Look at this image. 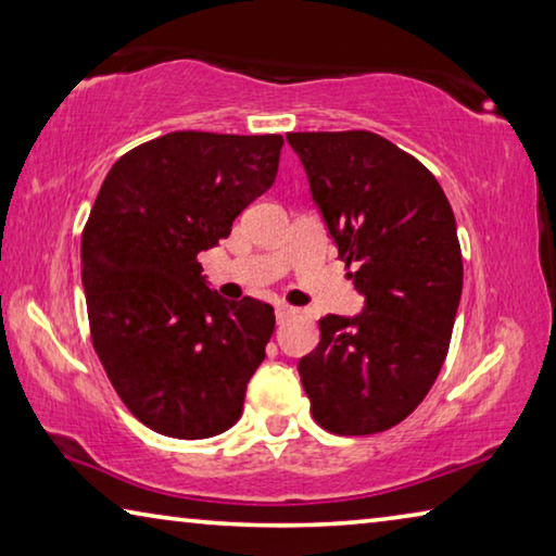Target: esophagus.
I'll return each instance as SVG.
<instances>
[{
    "instance_id": "obj_1",
    "label": "esophagus",
    "mask_w": 556,
    "mask_h": 556,
    "mask_svg": "<svg viewBox=\"0 0 556 556\" xmlns=\"http://www.w3.org/2000/svg\"><path fill=\"white\" fill-rule=\"evenodd\" d=\"M275 314H277V324H287L289 318H294L299 312L294 306H287V304H279L277 308H275Z\"/></svg>"
}]
</instances>
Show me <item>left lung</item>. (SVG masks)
Instances as JSON below:
<instances>
[{
	"mask_svg": "<svg viewBox=\"0 0 556 556\" xmlns=\"http://www.w3.org/2000/svg\"><path fill=\"white\" fill-rule=\"evenodd\" d=\"M363 312L318 321L299 361L314 419L331 434H378L407 419L446 361L464 289L454 211L429 168L375 131H291Z\"/></svg>",
	"mask_w": 556,
	"mask_h": 556,
	"instance_id": "left-lung-1",
	"label": "left lung"
}]
</instances>
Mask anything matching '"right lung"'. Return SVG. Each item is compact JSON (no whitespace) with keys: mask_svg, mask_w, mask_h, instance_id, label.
I'll use <instances>...</instances> for the list:
<instances>
[{"mask_svg":"<svg viewBox=\"0 0 556 556\" xmlns=\"http://www.w3.org/2000/svg\"><path fill=\"white\" fill-rule=\"evenodd\" d=\"M281 135L172 131L119 156L83 230L96 353L125 407L174 439H208L242 414L275 308L228 301L199 252L275 184Z\"/></svg>","mask_w":556,"mask_h":556,"instance_id":"obj_1","label":"right lung"}]
</instances>
